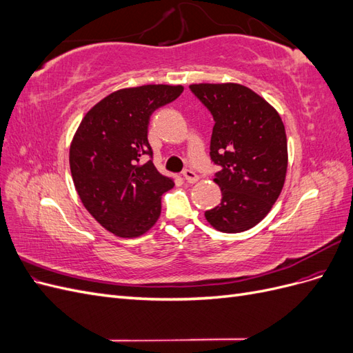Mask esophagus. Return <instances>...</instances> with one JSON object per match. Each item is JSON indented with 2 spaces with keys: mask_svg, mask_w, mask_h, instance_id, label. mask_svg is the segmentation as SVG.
Instances as JSON below:
<instances>
[{
  "mask_svg": "<svg viewBox=\"0 0 353 353\" xmlns=\"http://www.w3.org/2000/svg\"><path fill=\"white\" fill-rule=\"evenodd\" d=\"M183 176H184V179L187 181V183H190V184L196 183V181L199 179V175L194 172L193 169H185L184 172H183Z\"/></svg>",
  "mask_w": 353,
  "mask_h": 353,
  "instance_id": "obj_1",
  "label": "esophagus"
}]
</instances>
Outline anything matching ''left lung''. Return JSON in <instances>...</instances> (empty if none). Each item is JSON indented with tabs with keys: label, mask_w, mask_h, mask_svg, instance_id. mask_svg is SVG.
<instances>
[{
	"label": "left lung",
	"mask_w": 353,
	"mask_h": 353,
	"mask_svg": "<svg viewBox=\"0 0 353 353\" xmlns=\"http://www.w3.org/2000/svg\"><path fill=\"white\" fill-rule=\"evenodd\" d=\"M190 90L213 116L210 159L219 166L221 203L205 212L222 232L259 223L279 199L287 172V137L280 114L239 83H194Z\"/></svg>",
	"instance_id": "1"
}]
</instances>
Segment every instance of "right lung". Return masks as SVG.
Segmentation results:
<instances>
[{"instance_id":"obj_1","label":"right lung","mask_w":353,"mask_h":353,"mask_svg":"<svg viewBox=\"0 0 353 353\" xmlns=\"http://www.w3.org/2000/svg\"><path fill=\"white\" fill-rule=\"evenodd\" d=\"M183 91L181 85H143L112 92L85 114L73 137L74 188L94 219L116 236L150 230L162 210L160 197L175 185L153 165L147 134L153 112Z\"/></svg>"}]
</instances>
